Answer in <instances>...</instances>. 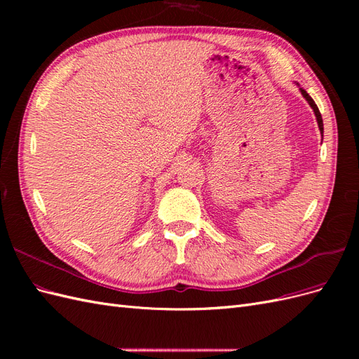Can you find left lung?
<instances>
[{
  "instance_id": "1",
  "label": "left lung",
  "mask_w": 359,
  "mask_h": 359,
  "mask_svg": "<svg viewBox=\"0 0 359 359\" xmlns=\"http://www.w3.org/2000/svg\"><path fill=\"white\" fill-rule=\"evenodd\" d=\"M299 91H301V94L304 95V99H306V100L309 102V104L311 106V109H313L314 115H316V119H318V126H319L320 133H323V121H322V115H320V112H319V107L316 106V103H314V100L311 99V97L307 94V91H306V90H304V88H299Z\"/></svg>"
}]
</instances>
